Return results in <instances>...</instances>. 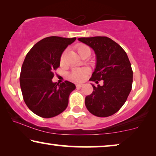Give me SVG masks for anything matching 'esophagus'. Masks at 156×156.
I'll return each mask as SVG.
<instances>
[{
	"instance_id": "esophagus-1",
	"label": "esophagus",
	"mask_w": 156,
	"mask_h": 156,
	"mask_svg": "<svg viewBox=\"0 0 156 156\" xmlns=\"http://www.w3.org/2000/svg\"><path fill=\"white\" fill-rule=\"evenodd\" d=\"M83 84H76V87H78V88H79V87H81L83 86Z\"/></svg>"
}]
</instances>
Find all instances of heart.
<instances>
[{"label":"heart","mask_w":156,"mask_h":156,"mask_svg":"<svg viewBox=\"0 0 156 156\" xmlns=\"http://www.w3.org/2000/svg\"><path fill=\"white\" fill-rule=\"evenodd\" d=\"M76 49H77V51L80 55L83 53V51H86V50H90L89 47H87V46L83 44L77 45ZM64 56H65V52H63L62 55L61 56V61H63V59H64ZM87 73H88V71H87L86 69H76L72 70L71 73L69 74V78L70 79H71L72 80L76 81V82H81V81L85 80V78H86Z\"/></svg>","instance_id":"1"}]
</instances>
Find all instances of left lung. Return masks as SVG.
<instances>
[{
    "mask_svg": "<svg viewBox=\"0 0 156 156\" xmlns=\"http://www.w3.org/2000/svg\"><path fill=\"white\" fill-rule=\"evenodd\" d=\"M78 40L90 47L97 63L90 80H103V85H93L91 95L85 97L87 110L99 117L115 114L127 100L132 87L133 71L128 56L117 42L107 37H80Z\"/></svg>",
    "mask_w": 156,
    "mask_h": 156,
    "instance_id": "1",
    "label": "left lung"
}]
</instances>
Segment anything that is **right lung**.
<instances>
[{
    "label": "right lung",
    "instance_id": "obj_1",
    "mask_svg": "<svg viewBox=\"0 0 156 156\" xmlns=\"http://www.w3.org/2000/svg\"><path fill=\"white\" fill-rule=\"evenodd\" d=\"M76 39L52 36L38 41L30 50L22 66L20 83L25 104L43 118L56 117L66 109L76 85L66 80L53 83L54 71L60 66L61 56Z\"/></svg>",
    "mask_w": 156,
    "mask_h": 156
}]
</instances>
